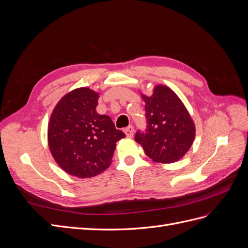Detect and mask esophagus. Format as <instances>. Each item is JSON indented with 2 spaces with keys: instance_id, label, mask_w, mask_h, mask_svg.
I'll return each instance as SVG.
<instances>
[{
  "instance_id": "34e87169",
  "label": "esophagus",
  "mask_w": 248,
  "mask_h": 248,
  "mask_svg": "<svg viewBox=\"0 0 248 248\" xmlns=\"http://www.w3.org/2000/svg\"><path fill=\"white\" fill-rule=\"evenodd\" d=\"M124 132H125L127 138H132V137H133V133H134L133 126L130 125V126H128V127H126V128L124 129Z\"/></svg>"
}]
</instances>
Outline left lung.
<instances>
[{
  "label": "left lung",
  "instance_id": "obj_1",
  "mask_svg": "<svg viewBox=\"0 0 248 248\" xmlns=\"http://www.w3.org/2000/svg\"><path fill=\"white\" fill-rule=\"evenodd\" d=\"M141 97L146 103L147 129L136 133L137 142L155 162L181 159L196 137V126L188 110L167 86H156L151 96Z\"/></svg>",
  "mask_w": 248,
  "mask_h": 248
}]
</instances>
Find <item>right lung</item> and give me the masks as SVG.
Returning a JSON list of instances; mask_svg holds the SVG:
<instances>
[{
  "label": "right lung",
  "mask_w": 248,
  "mask_h": 248,
  "mask_svg": "<svg viewBox=\"0 0 248 248\" xmlns=\"http://www.w3.org/2000/svg\"><path fill=\"white\" fill-rule=\"evenodd\" d=\"M99 94L78 88L66 94L51 112L47 140L59 167L78 178H91L111 162L116 142L125 138L107 115L96 111Z\"/></svg>",
  "instance_id": "1"
}]
</instances>
